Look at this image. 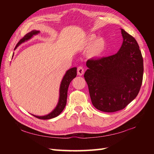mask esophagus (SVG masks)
I'll return each mask as SVG.
<instances>
[{
    "label": "esophagus",
    "mask_w": 154,
    "mask_h": 154,
    "mask_svg": "<svg viewBox=\"0 0 154 154\" xmlns=\"http://www.w3.org/2000/svg\"><path fill=\"white\" fill-rule=\"evenodd\" d=\"M84 73V69L83 67H79L77 68V74L79 75H83Z\"/></svg>",
    "instance_id": "obj_1"
}]
</instances>
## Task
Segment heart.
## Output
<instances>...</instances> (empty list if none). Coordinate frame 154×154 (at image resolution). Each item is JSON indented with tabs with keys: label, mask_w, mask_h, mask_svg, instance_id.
Returning <instances> with one entry per match:
<instances>
[{
	"label": "heart",
	"mask_w": 154,
	"mask_h": 154,
	"mask_svg": "<svg viewBox=\"0 0 154 154\" xmlns=\"http://www.w3.org/2000/svg\"><path fill=\"white\" fill-rule=\"evenodd\" d=\"M91 48V54L94 57H99L106 50V42L102 38H97L95 34H89L84 40V45L85 47Z\"/></svg>",
	"instance_id": "obj_1"
}]
</instances>
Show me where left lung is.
Segmentation results:
<instances>
[{"instance_id":"1","label":"left lung","mask_w":154,"mask_h":154,"mask_svg":"<svg viewBox=\"0 0 154 154\" xmlns=\"http://www.w3.org/2000/svg\"><path fill=\"white\" fill-rule=\"evenodd\" d=\"M122 44L116 54L91 59L84 77L93 105L103 112L124 109L135 99L143 79V63L134 38L121 29Z\"/></svg>"}]
</instances>
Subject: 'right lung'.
<instances>
[{
	"label": "right lung",
	"mask_w": 154,
	"mask_h": 154,
	"mask_svg": "<svg viewBox=\"0 0 154 154\" xmlns=\"http://www.w3.org/2000/svg\"><path fill=\"white\" fill-rule=\"evenodd\" d=\"M39 33H40V31L35 30H32L31 32H28V34H26L24 35V38L19 41L17 45H16L15 49L17 48V47H18L19 45L22 44V43H24V42L30 40L31 38H33L34 35H38ZM76 75H77V67H72L66 71V73H65V74L64 75V76L63 77V79H62L61 84H60V96H59L57 104L51 112L44 116H36V115H34V114H32V115L34 116L35 117L38 118L39 119H42V120L51 119H53V118L57 116L58 115H60L61 112L65 109V106H66L67 90H68L69 85L71 81L73 80L75 77H76Z\"/></svg>",
	"instance_id": "right-lung-1"
}]
</instances>
